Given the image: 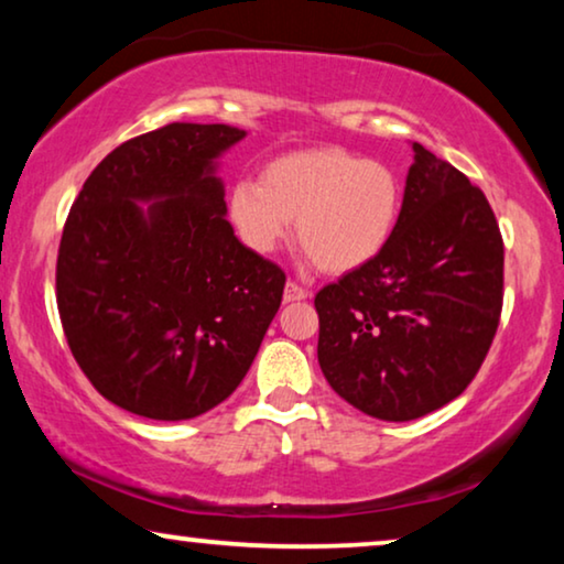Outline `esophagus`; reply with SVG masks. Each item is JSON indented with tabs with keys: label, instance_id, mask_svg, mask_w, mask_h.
<instances>
[{
	"label": "esophagus",
	"instance_id": "34e87169",
	"mask_svg": "<svg viewBox=\"0 0 564 564\" xmlns=\"http://www.w3.org/2000/svg\"><path fill=\"white\" fill-rule=\"evenodd\" d=\"M307 295H311V292L300 288L297 282L284 284V303H300V300H307Z\"/></svg>",
	"mask_w": 564,
	"mask_h": 564
}]
</instances>
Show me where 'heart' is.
I'll use <instances>...</instances> for the list:
<instances>
[{
    "label": "heart",
    "instance_id": "obj_1",
    "mask_svg": "<svg viewBox=\"0 0 564 564\" xmlns=\"http://www.w3.org/2000/svg\"><path fill=\"white\" fill-rule=\"evenodd\" d=\"M403 189L382 161L341 149L292 151L269 161L259 182H236L226 213L241 243L272 253L295 220L297 243L323 272H354L388 246Z\"/></svg>",
    "mask_w": 564,
    "mask_h": 564
}]
</instances>
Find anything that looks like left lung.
I'll list each match as a JSON object with an SVG mask.
<instances>
[{
    "instance_id": "8db88e82",
    "label": "left lung",
    "mask_w": 564,
    "mask_h": 564,
    "mask_svg": "<svg viewBox=\"0 0 564 564\" xmlns=\"http://www.w3.org/2000/svg\"><path fill=\"white\" fill-rule=\"evenodd\" d=\"M503 307V238L462 172L413 143L390 241L315 295L318 365L346 403L413 421L462 395Z\"/></svg>"
}]
</instances>
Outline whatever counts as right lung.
I'll list each match as a JSON object with an SVG mask.
<instances>
[{"mask_svg":"<svg viewBox=\"0 0 564 564\" xmlns=\"http://www.w3.org/2000/svg\"><path fill=\"white\" fill-rule=\"evenodd\" d=\"M246 130L172 122L99 161L58 246L56 300L82 372L110 403L187 421L249 372L284 272L226 220L218 159Z\"/></svg>","mask_w":564,"mask_h":564,"instance_id":"add662e5","label":"right lung"}]
</instances>
